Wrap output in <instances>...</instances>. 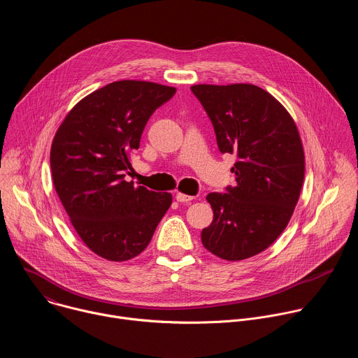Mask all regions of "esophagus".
<instances>
[{
  "label": "esophagus",
  "instance_id": "34e87169",
  "mask_svg": "<svg viewBox=\"0 0 358 358\" xmlns=\"http://www.w3.org/2000/svg\"><path fill=\"white\" fill-rule=\"evenodd\" d=\"M176 199H177L178 202H191V201L195 199V196L187 195V194H184V192H177V194H176Z\"/></svg>",
  "mask_w": 358,
  "mask_h": 358
}]
</instances>
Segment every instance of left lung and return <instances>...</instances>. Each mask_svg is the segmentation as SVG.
<instances>
[{"instance_id": "8db88e82", "label": "left lung", "mask_w": 358, "mask_h": 358, "mask_svg": "<svg viewBox=\"0 0 358 358\" xmlns=\"http://www.w3.org/2000/svg\"><path fill=\"white\" fill-rule=\"evenodd\" d=\"M221 152H235L236 185L210 192L214 220L201 232L215 257L236 262L269 248L287 227L304 180V151L290 113L250 83L192 85Z\"/></svg>"}]
</instances>
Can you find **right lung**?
Returning <instances> with one entry per match:
<instances>
[{"mask_svg":"<svg viewBox=\"0 0 358 358\" xmlns=\"http://www.w3.org/2000/svg\"><path fill=\"white\" fill-rule=\"evenodd\" d=\"M176 87L117 80L69 110L50 145L57 194L83 243L97 257L124 262L141 253L170 208V192L126 181L147 120Z\"/></svg>","mask_w":358,"mask_h":358,"instance_id":"right-lung-1","label":"right lung"}]
</instances>
